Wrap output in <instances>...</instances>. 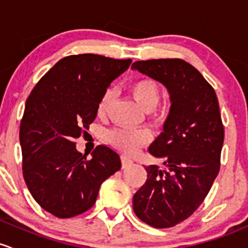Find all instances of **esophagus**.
<instances>
[{
	"mask_svg": "<svg viewBox=\"0 0 248 248\" xmlns=\"http://www.w3.org/2000/svg\"><path fill=\"white\" fill-rule=\"evenodd\" d=\"M121 160H122V168H126L134 163V161H132V160L127 156H122Z\"/></svg>",
	"mask_w": 248,
	"mask_h": 248,
	"instance_id": "1",
	"label": "esophagus"
}]
</instances>
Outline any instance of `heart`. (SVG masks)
Masks as SVG:
<instances>
[{
  "label": "heart",
  "mask_w": 248,
  "mask_h": 248,
  "mask_svg": "<svg viewBox=\"0 0 248 248\" xmlns=\"http://www.w3.org/2000/svg\"><path fill=\"white\" fill-rule=\"evenodd\" d=\"M130 93L135 100L147 111L154 108L160 100V87L154 80L150 78H140L132 82L130 85ZM112 98H113V92L111 89L103 94L98 104L99 117H104L107 113ZM106 139L113 147L118 148L122 152L134 154L140 148L150 142L152 135L147 129H114L106 135Z\"/></svg>",
  "instance_id": "obj_1"
}]
</instances>
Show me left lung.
Listing matches in <instances>:
<instances>
[{"instance_id":"8db88e82","label":"left lung","mask_w":248,"mask_h":248,"mask_svg":"<svg viewBox=\"0 0 248 248\" xmlns=\"http://www.w3.org/2000/svg\"><path fill=\"white\" fill-rule=\"evenodd\" d=\"M131 68L161 82L170 96L163 131L149 147L167 168L145 166L147 181L134 195L137 217L170 228L200 208L218 174L224 140L218 100L200 71L179 58L137 61Z\"/></svg>"}]
</instances>
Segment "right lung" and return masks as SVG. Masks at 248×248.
<instances>
[{
    "instance_id": "obj_1",
    "label": "right lung",
    "mask_w": 248,
    "mask_h": 248,
    "mask_svg": "<svg viewBox=\"0 0 248 248\" xmlns=\"http://www.w3.org/2000/svg\"><path fill=\"white\" fill-rule=\"evenodd\" d=\"M131 60L93 53L58 61L35 85L20 124L22 174L31 195L47 213L69 218L91 209L99 188L121 170V157L98 145L87 159L74 140L89 129L98 104Z\"/></svg>"
}]
</instances>
